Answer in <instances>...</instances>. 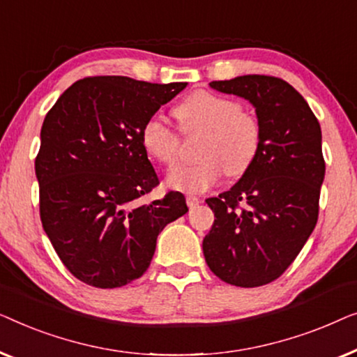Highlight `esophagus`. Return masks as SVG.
Masks as SVG:
<instances>
[{"label":"esophagus","instance_id":"34e87169","mask_svg":"<svg viewBox=\"0 0 357 357\" xmlns=\"http://www.w3.org/2000/svg\"><path fill=\"white\" fill-rule=\"evenodd\" d=\"M185 202H188L189 208H194L195 205L200 204V199L195 197V195H188V197H185Z\"/></svg>","mask_w":357,"mask_h":357}]
</instances>
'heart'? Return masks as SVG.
Returning a JSON list of instances; mask_svg holds the SVG:
<instances>
[{"label": "heart", "instance_id": "obj_1", "mask_svg": "<svg viewBox=\"0 0 357 357\" xmlns=\"http://www.w3.org/2000/svg\"><path fill=\"white\" fill-rule=\"evenodd\" d=\"M184 134L199 135V163L173 168L167 176L169 188L199 194L217 185L227 172L241 176L252 167L262 145V126L255 114L243 109L238 100L197 90L174 108ZM140 140L150 157L165 167L179 160L181 135L162 118L152 116L140 129Z\"/></svg>", "mask_w": 357, "mask_h": 357}]
</instances>
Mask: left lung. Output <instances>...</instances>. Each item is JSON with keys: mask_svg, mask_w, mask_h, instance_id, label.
<instances>
[{"mask_svg": "<svg viewBox=\"0 0 357 357\" xmlns=\"http://www.w3.org/2000/svg\"><path fill=\"white\" fill-rule=\"evenodd\" d=\"M210 87L254 105L262 145L233 188L205 200L215 213L205 262L225 283L255 288L284 273L317 225L322 130L303 95L280 77L249 74Z\"/></svg>", "mask_w": 357, "mask_h": 357, "instance_id": "left-lung-1", "label": "left lung"}]
</instances>
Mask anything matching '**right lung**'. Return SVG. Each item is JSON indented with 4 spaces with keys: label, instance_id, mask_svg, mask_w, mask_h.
Masks as SVG:
<instances>
[{
    "label": "right lung",
    "instance_id": "1",
    "mask_svg": "<svg viewBox=\"0 0 357 357\" xmlns=\"http://www.w3.org/2000/svg\"><path fill=\"white\" fill-rule=\"evenodd\" d=\"M185 85L84 77L45 116L35 158L40 220L64 267L85 284L119 288L142 277L158 234L188 212L174 190L139 202L160 184L140 129Z\"/></svg>",
    "mask_w": 357,
    "mask_h": 357
}]
</instances>
